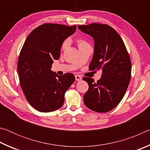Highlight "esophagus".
I'll return each mask as SVG.
<instances>
[{"mask_svg":"<svg viewBox=\"0 0 150 150\" xmlns=\"http://www.w3.org/2000/svg\"><path fill=\"white\" fill-rule=\"evenodd\" d=\"M81 79H82V77H81L80 75H75V80L76 81H81Z\"/></svg>","mask_w":150,"mask_h":150,"instance_id":"obj_1","label":"esophagus"}]
</instances>
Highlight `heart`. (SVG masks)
Returning <instances> with one entry per match:
<instances>
[{"instance_id":"1","label":"heart","mask_w":150,"mask_h":150,"mask_svg":"<svg viewBox=\"0 0 150 150\" xmlns=\"http://www.w3.org/2000/svg\"><path fill=\"white\" fill-rule=\"evenodd\" d=\"M77 44H78V46L79 47H80L81 46H83V45H87L88 44L87 42H86L85 40H83L82 39H79L77 40ZM68 45V41H65L64 42V43L63 44V46L62 47L63 49H65V48Z\"/></svg>"}]
</instances>
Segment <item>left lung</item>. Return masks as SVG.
Segmentation results:
<instances>
[{
    "label": "left lung",
    "mask_w": 150,
    "mask_h": 150,
    "mask_svg": "<svg viewBox=\"0 0 150 150\" xmlns=\"http://www.w3.org/2000/svg\"><path fill=\"white\" fill-rule=\"evenodd\" d=\"M83 32L93 38L94 54L89 69H101L97 82L83 77L88 89L83 100L87 108L98 112H106L115 108L124 97L131 77V61L122 39L107 24L92 23L78 26Z\"/></svg>",
    "instance_id": "left-lung-1"
}]
</instances>
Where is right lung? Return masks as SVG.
<instances>
[{"label": "right lung", "mask_w": 150, "mask_h": 150, "mask_svg": "<svg viewBox=\"0 0 150 150\" xmlns=\"http://www.w3.org/2000/svg\"><path fill=\"white\" fill-rule=\"evenodd\" d=\"M77 26L44 24L27 37L18 61L20 86L33 108L49 112L62 107L64 95L75 81L67 73L58 75L51 70L54 60L59 59L64 40L74 34Z\"/></svg>", "instance_id": "1"}]
</instances>
